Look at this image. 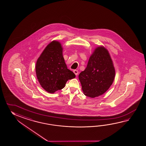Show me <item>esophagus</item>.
Segmentation results:
<instances>
[{
  "mask_svg": "<svg viewBox=\"0 0 146 146\" xmlns=\"http://www.w3.org/2000/svg\"><path fill=\"white\" fill-rule=\"evenodd\" d=\"M74 74H76V76L78 74V71L77 70H74Z\"/></svg>",
  "mask_w": 146,
  "mask_h": 146,
  "instance_id": "obj_1",
  "label": "esophagus"
}]
</instances>
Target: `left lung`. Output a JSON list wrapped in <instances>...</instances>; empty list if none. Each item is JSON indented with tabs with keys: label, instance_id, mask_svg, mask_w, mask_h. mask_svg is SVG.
I'll return each instance as SVG.
<instances>
[{
	"label": "left lung",
	"instance_id": "left-lung-1",
	"mask_svg": "<svg viewBox=\"0 0 146 146\" xmlns=\"http://www.w3.org/2000/svg\"><path fill=\"white\" fill-rule=\"evenodd\" d=\"M115 75L108 51L104 47L96 48L86 68L79 75L84 95L93 98L105 93L112 85Z\"/></svg>",
	"mask_w": 146,
	"mask_h": 146
}]
</instances>
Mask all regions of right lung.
Instances as JSON below:
<instances>
[{
	"label": "right lung",
	"mask_w": 146,
	"mask_h": 146,
	"mask_svg": "<svg viewBox=\"0 0 146 146\" xmlns=\"http://www.w3.org/2000/svg\"><path fill=\"white\" fill-rule=\"evenodd\" d=\"M61 44L53 40L38 58L35 70L40 86L49 93L63 89L67 81L76 77L67 69L62 56Z\"/></svg>",
	"instance_id": "obj_1"
}]
</instances>
